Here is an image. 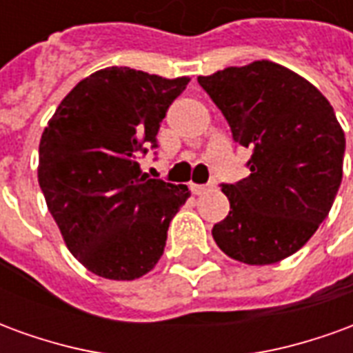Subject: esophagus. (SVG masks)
Masks as SVG:
<instances>
[{"instance_id": "obj_1", "label": "esophagus", "mask_w": 353, "mask_h": 353, "mask_svg": "<svg viewBox=\"0 0 353 353\" xmlns=\"http://www.w3.org/2000/svg\"><path fill=\"white\" fill-rule=\"evenodd\" d=\"M215 183L212 181V183H206V185H199V183H192L191 185V191L192 194H202V192L210 191V189H214Z\"/></svg>"}]
</instances>
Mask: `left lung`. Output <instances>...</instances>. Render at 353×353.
Returning <instances> with one entry per match:
<instances>
[{
    "label": "left lung",
    "instance_id": "obj_1",
    "mask_svg": "<svg viewBox=\"0 0 353 353\" xmlns=\"http://www.w3.org/2000/svg\"><path fill=\"white\" fill-rule=\"evenodd\" d=\"M232 132L250 147V176L221 183L229 215L215 244L248 265H272L299 252L329 215L342 181L346 139L333 105L283 65L259 60L199 77Z\"/></svg>",
    "mask_w": 353,
    "mask_h": 353
}]
</instances>
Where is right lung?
<instances>
[{
  "instance_id": "add662e5",
  "label": "right lung",
  "mask_w": 353,
  "mask_h": 353,
  "mask_svg": "<svg viewBox=\"0 0 353 353\" xmlns=\"http://www.w3.org/2000/svg\"><path fill=\"white\" fill-rule=\"evenodd\" d=\"M189 77L105 68L58 105L39 141L37 179L68 250L108 280H136L161 259L187 185L151 179L139 159Z\"/></svg>"
}]
</instances>
